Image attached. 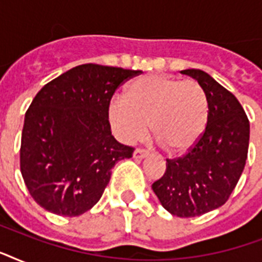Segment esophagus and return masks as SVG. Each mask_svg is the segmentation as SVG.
Here are the masks:
<instances>
[{
  "mask_svg": "<svg viewBox=\"0 0 262 262\" xmlns=\"http://www.w3.org/2000/svg\"><path fill=\"white\" fill-rule=\"evenodd\" d=\"M145 156H147V152L144 151V149H136V151L133 152V158H135V159L141 160L144 159Z\"/></svg>",
  "mask_w": 262,
  "mask_h": 262,
  "instance_id": "esophagus-1",
  "label": "esophagus"
}]
</instances>
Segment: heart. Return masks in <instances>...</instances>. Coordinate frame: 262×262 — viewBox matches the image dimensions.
Instances as JSON below:
<instances>
[{
	"instance_id": "heart-1",
	"label": "heart",
	"mask_w": 262,
	"mask_h": 262,
	"mask_svg": "<svg viewBox=\"0 0 262 262\" xmlns=\"http://www.w3.org/2000/svg\"><path fill=\"white\" fill-rule=\"evenodd\" d=\"M107 118L115 137L135 143L149 130L171 155H182L194 148L207 130L209 102L197 81L149 73L132 81L125 98H114Z\"/></svg>"
}]
</instances>
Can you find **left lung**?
Segmentation results:
<instances>
[{
    "instance_id": "1",
    "label": "left lung",
    "mask_w": 262,
    "mask_h": 262,
    "mask_svg": "<svg viewBox=\"0 0 262 262\" xmlns=\"http://www.w3.org/2000/svg\"><path fill=\"white\" fill-rule=\"evenodd\" d=\"M181 73L195 79L209 102L207 130L194 148L167 159L166 172L152 190L166 211L194 217L217 209L228 200L248 159L250 125L238 99L200 69Z\"/></svg>"
}]
</instances>
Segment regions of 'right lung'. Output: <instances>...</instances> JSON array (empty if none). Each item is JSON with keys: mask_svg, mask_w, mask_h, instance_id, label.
I'll return each instance as SVG.
<instances>
[{"mask_svg": "<svg viewBox=\"0 0 262 262\" xmlns=\"http://www.w3.org/2000/svg\"><path fill=\"white\" fill-rule=\"evenodd\" d=\"M141 71L84 63L51 80L24 118L20 170L32 199L59 216H79L102 197L111 168L133 148L111 135L115 90Z\"/></svg>", "mask_w": 262, "mask_h": 262, "instance_id": "add662e5", "label": "right lung"}]
</instances>
